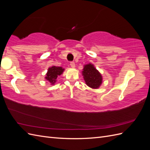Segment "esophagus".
<instances>
[{
	"mask_svg": "<svg viewBox=\"0 0 150 150\" xmlns=\"http://www.w3.org/2000/svg\"><path fill=\"white\" fill-rule=\"evenodd\" d=\"M70 66H71V67H72V68L75 67V63H74V62H70Z\"/></svg>",
	"mask_w": 150,
	"mask_h": 150,
	"instance_id": "esophagus-1",
	"label": "esophagus"
}]
</instances>
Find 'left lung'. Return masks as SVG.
I'll return each instance as SVG.
<instances>
[{"instance_id": "left-lung-1", "label": "left lung", "mask_w": 150, "mask_h": 150, "mask_svg": "<svg viewBox=\"0 0 150 150\" xmlns=\"http://www.w3.org/2000/svg\"><path fill=\"white\" fill-rule=\"evenodd\" d=\"M82 74L86 84L90 88L98 89L102 84L103 78L101 73L91 63L84 66Z\"/></svg>"}]
</instances>
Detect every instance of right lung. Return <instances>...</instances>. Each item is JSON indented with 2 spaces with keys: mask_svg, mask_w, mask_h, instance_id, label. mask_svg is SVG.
<instances>
[{
  "mask_svg": "<svg viewBox=\"0 0 150 150\" xmlns=\"http://www.w3.org/2000/svg\"><path fill=\"white\" fill-rule=\"evenodd\" d=\"M64 71V69H63L62 67H56L53 66L48 69L45 79L48 81L52 85H54L56 82L57 76L62 74Z\"/></svg>",
  "mask_w": 150,
  "mask_h": 150,
  "instance_id": "obj_1",
  "label": "right lung"
}]
</instances>
